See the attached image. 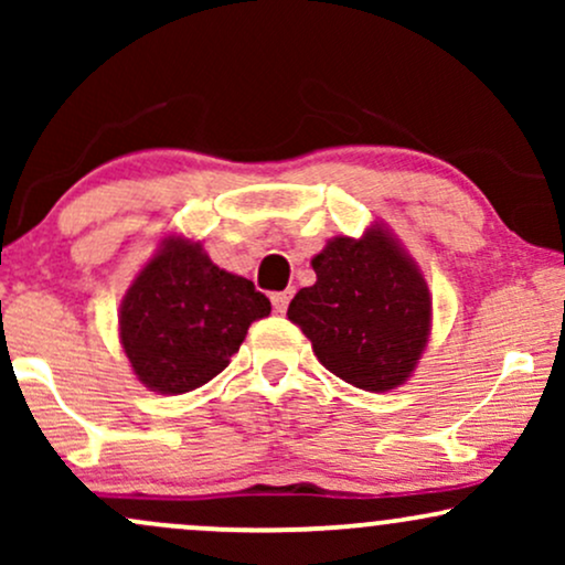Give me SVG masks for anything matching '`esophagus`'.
<instances>
[{"instance_id":"34e87169","label":"esophagus","mask_w":565,"mask_h":565,"mask_svg":"<svg viewBox=\"0 0 565 565\" xmlns=\"http://www.w3.org/2000/svg\"><path fill=\"white\" fill-rule=\"evenodd\" d=\"M270 300H274V308H276V313H287V308H289V300H291V289H287V291H276V295L270 297Z\"/></svg>"}]
</instances>
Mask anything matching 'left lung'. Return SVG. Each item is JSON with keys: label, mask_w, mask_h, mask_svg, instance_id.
Masks as SVG:
<instances>
[{"label": "left lung", "mask_w": 565, "mask_h": 565, "mask_svg": "<svg viewBox=\"0 0 565 565\" xmlns=\"http://www.w3.org/2000/svg\"><path fill=\"white\" fill-rule=\"evenodd\" d=\"M316 284L289 302V321L329 372L361 391H393L417 366L430 332V291L385 231L340 236L313 257Z\"/></svg>", "instance_id": "obj_1"}]
</instances>
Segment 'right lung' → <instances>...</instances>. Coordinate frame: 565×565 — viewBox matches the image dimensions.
Returning a JSON list of instances; mask_svg holds the SVG:
<instances>
[{"label":"right lung","instance_id":"right-lung-1","mask_svg":"<svg viewBox=\"0 0 565 565\" xmlns=\"http://www.w3.org/2000/svg\"><path fill=\"white\" fill-rule=\"evenodd\" d=\"M268 313L255 284L220 270L199 244L170 238L127 289L119 334L142 385L178 395L217 377Z\"/></svg>","mask_w":565,"mask_h":565}]
</instances>
